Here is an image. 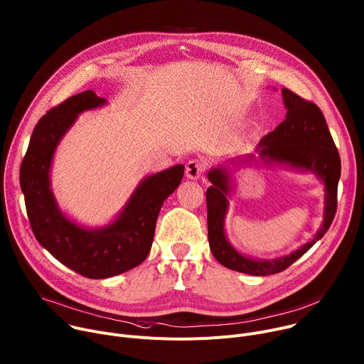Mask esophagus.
<instances>
[{
	"instance_id": "1",
	"label": "esophagus",
	"mask_w": 364,
	"mask_h": 364,
	"mask_svg": "<svg viewBox=\"0 0 364 364\" xmlns=\"http://www.w3.org/2000/svg\"><path fill=\"white\" fill-rule=\"evenodd\" d=\"M207 167V163L204 160H190L186 166V177L190 180H197L201 177Z\"/></svg>"
}]
</instances>
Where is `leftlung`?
<instances>
[{
  "label": "left lung",
  "instance_id": "obj_1",
  "mask_svg": "<svg viewBox=\"0 0 364 364\" xmlns=\"http://www.w3.org/2000/svg\"><path fill=\"white\" fill-rule=\"evenodd\" d=\"M282 99L287 108L285 121L259 141L256 152L265 164H279L298 171H311L324 181V220L314 239L295 252L271 261L253 259L239 253L229 243L225 233V218L229 209L228 196L232 191L230 173L222 166L212 168L207 174L212 183L205 191L210 250L223 267L255 277L274 275L292 265L326 235L337 210V186L341 174V161L326 118L316 103L302 99L287 87L282 89ZM252 160L253 154H249L245 160L239 161L250 163Z\"/></svg>",
  "mask_w": 364,
  "mask_h": 364
}]
</instances>
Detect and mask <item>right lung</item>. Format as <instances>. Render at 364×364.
I'll return each instance as SVG.
<instances>
[{
	"mask_svg": "<svg viewBox=\"0 0 364 364\" xmlns=\"http://www.w3.org/2000/svg\"><path fill=\"white\" fill-rule=\"evenodd\" d=\"M105 103L93 90H85L51 108L34 127L20 168V184L36 239L59 262L90 279L124 274L145 261L161 205L184 176V166L177 164L144 178L108 226L87 229L68 219L50 188L51 161L77 115Z\"/></svg>",
	"mask_w": 364,
	"mask_h": 364,
	"instance_id": "right-lung-1",
	"label": "right lung"
}]
</instances>
